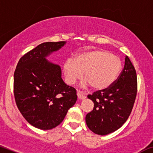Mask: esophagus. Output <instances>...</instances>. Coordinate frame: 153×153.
<instances>
[{"mask_svg": "<svg viewBox=\"0 0 153 153\" xmlns=\"http://www.w3.org/2000/svg\"><path fill=\"white\" fill-rule=\"evenodd\" d=\"M77 95H78V98L79 100H84V99L86 98V96L83 92L80 91H77Z\"/></svg>", "mask_w": 153, "mask_h": 153, "instance_id": "34e87169", "label": "esophagus"}]
</instances>
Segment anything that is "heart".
Returning a JSON list of instances; mask_svg holds the SVG:
<instances>
[{"instance_id":"obj_1","label":"heart","mask_w":153,"mask_h":153,"mask_svg":"<svg viewBox=\"0 0 153 153\" xmlns=\"http://www.w3.org/2000/svg\"><path fill=\"white\" fill-rule=\"evenodd\" d=\"M120 59L106 50L97 49L82 52L75 60L69 58L63 65L65 81L73 85L83 77V85H90L92 89L105 90L115 81L121 73Z\"/></svg>"}]
</instances>
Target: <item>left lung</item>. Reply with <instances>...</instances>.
Segmentation results:
<instances>
[{"instance_id": "obj_1", "label": "left lung", "mask_w": 153, "mask_h": 153, "mask_svg": "<svg viewBox=\"0 0 153 153\" xmlns=\"http://www.w3.org/2000/svg\"><path fill=\"white\" fill-rule=\"evenodd\" d=\"M137 93V73L126 56L117 79L106 89L88 95L94 102V109L85 116L87 126L94 133L102 136L120 128L131 112Z\"/></svg>"}]
</instances>
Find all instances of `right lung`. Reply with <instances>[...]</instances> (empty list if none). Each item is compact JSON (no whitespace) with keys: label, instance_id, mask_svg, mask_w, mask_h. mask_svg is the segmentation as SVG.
Listing matches in <instances>:
<instances>
[{"label":"right lung","instance_id":"1","mask_svg":"<svg viewBox=\"0 0 153 153\" xmlns=\"http://www.w3.org/2000/svg\"><path fill=\"white\" fill-rule=\"evenodd\" d=\"M65 43L38 45L20 58L14 72L16 106L28 123L42 130L59 125L77 101L76 90L63 81L60 67L46 59Z\"/></svg>","mask_w":153,"mask_h":153}]
</instances>
